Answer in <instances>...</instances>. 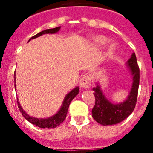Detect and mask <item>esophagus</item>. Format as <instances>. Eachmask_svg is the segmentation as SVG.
Wrapping results in <instances>:
<instances>
[{
	"mask_svg": "<svg viewBox=\"0 0 153 153\" xmlns=\"http://www.w3.org/2000/svg\"><path fill=\"white\" fill-rule=\"evenodd\" d=\"M91 86V79L88 75L82 76L79 81V86L83 89H89Z\"/></svg>",
	"mask_w": 153,
	"mask_h": 153,
	"instance_id": "obj_1",
	"label": "esophagus"
}]
</instances>
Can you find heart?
Masks as SVG:
<instances>
[{"mask_svg": "<svg viewBox=\"0 0 153 153\" xmlns=\"http://www.w3.org/2000/svg\"><path fill=\"white\" fill-rule=\"evenodd\" d=\"M108 41V39L106 37L103 36H97L96 37H94L93 39V42H94V44L97 46H102L104 44H106ZM115 45L114 44H110V45L108 47V52L109 53H113L115 51Z\"/></svg>", "mask_w": 153, "mask_h": 153, "instance_id": "heart-1", "label": "heart"}]
</instances>
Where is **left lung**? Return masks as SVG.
<instances>
[{"label": "left lung", "instance_id": "1", "mask_svg": "<svg viewBox=\"0 0 153 153\" xmlns=\"http://www.w3.org/2000/svg\"><path fill=\"white\" fill-rule=\"evenodd\" d=\"M132 76V86L129 96L123 102L112 103L104 97L100 86L93 88L95 105L92 109V117L101 125H114L123 121L132 113L136 107L138 90L140 85V68L135 53L127 61Z\"/></svg>", "mask_w": 153, "mask_h": 153}]
</instances>
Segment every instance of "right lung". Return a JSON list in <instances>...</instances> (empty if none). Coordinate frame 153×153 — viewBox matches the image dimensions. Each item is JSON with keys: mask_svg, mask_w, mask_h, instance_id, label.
<instances>
[{"mask_svg": "<svg viewBox=\"0 0 153 153\" xmlns=\"http://www.w3.org/2000/svg\"><path fill=\"white\" fill-rule=\"evenodd\" d=\"M60 27H57L53 28V29L44 30L41 31V32L37 33V34L32 36L29 40H30L31 39H34L36 37H38V36H41L43 34H45V33H55L60 30ZM14 86L16 87L15 85H14ZM78 93H79V87L77 86V87H76L75 89H74L72 91L70 92L66 96V97L64 98V100L63 102V105H62L60 110L58 111V113L56 114H55L54 116H53V117L47 119H37L34 118V117H30L29 115H27L24 111V109H22V107L21 106L18 101H17V106H18V108L20 109V111H21V114L23 115V117L26 119L27 121H29L30 123L33 124V125L40 127V128H43V129H45V128H47V129L55 128V127H56L57 126L61 124L64 121V120L67 117V111H68V108L69 106H70V102L72 101V100L77 95Z\"/></svg>", "mask_w": 153, "mask_h": 153, "instance_id": "obj_1", "label": "right lung"}]
</instances>
